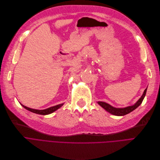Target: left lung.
Masks as SVG:
<instances>
[{"label": "left lung", "instance_id": "obj_1", "mask_svg": "<svg viewBox=\"0 0 160 160\" xmlns=\"http://www.w3.org/2000/svg\"><path fill=\"white\" fill-rule=\"evenodd\" d=\"M147 90V88L145 90H144L143 94L142 95L141 98L138 102H137V103L135 105H133L132 106H129V107H127V108H113L109 104L105 103V102H98V103L100 105V106H102V107L104 109L107 111L108 112L112 114V115H117V116H124V115H127V114H128V113H130V112L133 111V110H135L137 108H138L139 106L141 104L144 96H145V95H146Z\"/></svg>", "mask_w": 160, "mask_h": 160}]
</instances>
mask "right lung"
<instances>
[{
	"mask_svg": "<svg viewBox=\"0 0 160 160\" xmlns=\"http://www.w3.org/2000/svg\"><path fill=\"white\" fill-rule=\"evenodd\" d=\"M62 105H63V103L59 104V105H55V106H53V107L49 108L48 109H44V110H38V109H33L28 108L26 107V106H24L23 105L21 104V105L22 106V107H23L24 108H25L26 109L28 110L29 111H31V112H34L36 114H39V115H49V114H51V113L53 112L54 111H55L56 110H57L58 109H59L60 107H61V106H62Z\"/></svg>",
	"mask_w": 160,
	"mask_h": 160,
	"instance_id": "right-lung-1",
	"label": "right lung"
}]
</instances>
